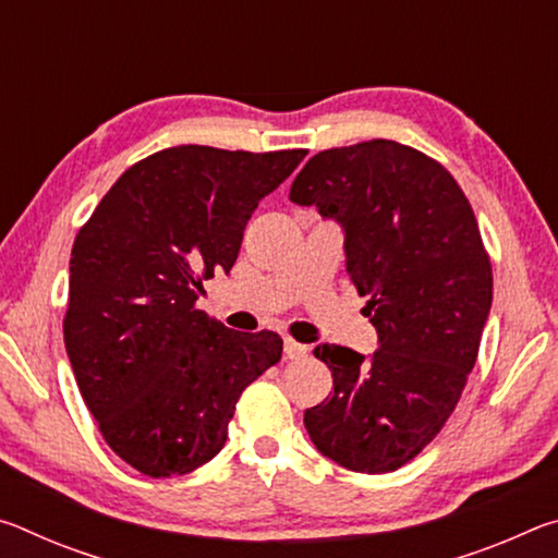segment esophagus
Instances as JSON below:
<instances>
[{"label":"esophagus","instance_id":"1","mask_svg":"<svg viewBox=\"0 0 558 558\" xmlns=\"http://www.w3.org/2000/svg\"><path fill=\"white\" fill-rule=\"evenodd\" d=\"M282 349H286V356L288 359H302V356H307V352H310L307 344H300L292 337H286V342H282Z\"/></svg>","mask_w":558,"mask_h":558}]
</instances>
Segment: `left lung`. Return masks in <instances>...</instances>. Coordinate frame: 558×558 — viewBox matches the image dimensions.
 I'll return each instance as SVG.
<instances>
[{"label": "left lung", "mask_w": 558, "mask_h": 558, "mask_svg": "<svg viewBox=\"0 0 558 558\" xmlns=\"http://www.w3.org/2000/svg\"><path fill=\"white\" fill-rule=\"evenodd\" d=\"M290 199L342 223L349 280L379 332L372 359L315 349L335 393L305 428L347 470H399L446 426L477 362L493 263L475 211L446 167L393 140L323 149Z\"/></svg>", "instance_id": "obj_1"}]
</instances>
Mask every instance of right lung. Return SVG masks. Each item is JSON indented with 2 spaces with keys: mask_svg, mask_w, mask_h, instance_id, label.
Returning <instances> with one entry per match:
<instances>
[{
  "mask_svg": "<svg viewBox=\"0 0 558 558\" xmlns=\"http://www.w3.org/2000/svg\"><path fill=\"white\" fill-rule=\"evenodd\" d=\"M305 155L162 149L125 169L75 235L65 352L100 436L143 475L209 462L245 386L280 362L276 332H235L196 300Z\"/></svg>",
  "mask_w": 558,
  "mask_h": 558,
  "instance_id": "obj_1",
  "label": "right lung"
}]
</instances>
